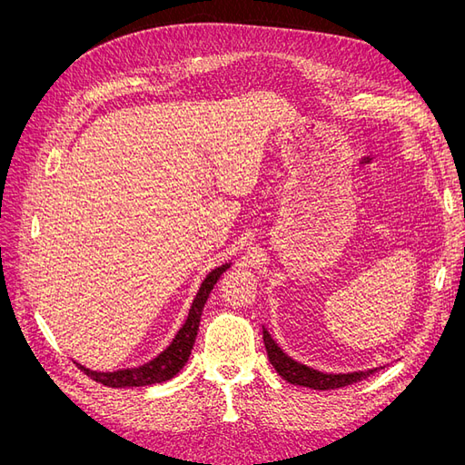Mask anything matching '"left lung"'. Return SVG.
I'll use <instances>...</instances> for the list:
<instances>
[{
	"mask_svg": "<svg viewBox=\"0 0 465 465\" xmlns=\"http://www.w3.org/2000/svg\"><path fill=\"white\" fill-rule=\"evenodd\" d=\"M263 345L267 351V359H270V362L273 364L277 374L294 386H304L312 390H337V388H345L349 384H357L361 380L378 371V369H371V371H359V372H347V374H328V372L314 371L311 367H306V364H301L297 361H292L289 355H285L283 351H281V347L272 340L270 331L265 328H263Z\"/></svg>",
	"mask_w": 465,
	"mask_h": 465,
	"instance_id": "8db88e82",
	"label": "left lung"
}]
</instances>
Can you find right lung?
<instances>
[{
    "label": "right lung",
    "mask_w": 465,
    "mask_h": 465,
    "mask_svg": "<svg viewBox=\"0 0 465 465\" xmlns=\"http://www.w3.org/2000/svg\"><path fill=\"white\" fill-rule=\"evenodd\" d=\"M229 267H231V263H224L221 267H215L213 272H209V275L203 279V283L190 306L186 322L182 323V328L174 335L171 345H168L163 353H159L153 361L142 364V367L122 369V371H114V372H96V371L83 367V364H79V362H77V367L89 378H93L94 382H101L103 386H108V388L151 386V384H161V382H166V380L174 378L182 369H184V364L190 359L192 347L195 343V335H198V330H200L203 306L209 299V292L213 291L219 277L227 272Z\"/></svg>",
    "instance_id": "add662e5"
}]
</instances>
